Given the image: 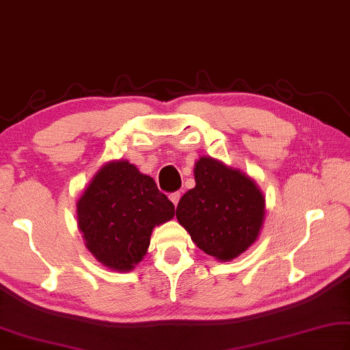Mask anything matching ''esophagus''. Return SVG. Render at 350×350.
Segmentation results:
<instances>
[{
	"label": "esophagus",
	"instance_id": "1",
	"mask_svg": "<svg viewBox=\"0 0 350 350\" xmlns=\"http://www.w3.org/2000/svg\"><path fill=\"white\" fill-rule=\"evenodd\" d=\"M169 198H170L172 203H174V204L176 206V204H178L180 198H181V193H180V192H174V193H170V195H169Z\"/></svg>",
	"mask_w": 350,
	"mask_h": 350
}]
</instances>
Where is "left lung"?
Wrapping results in <instances>:
<instances>
[{"label": "left lung", "instance_id": "1", "mask_svg": "<svg viewBox=\"0 0 350 350\" xmlns=\"http://www.w3.org/2000/svg\"><path fill=\"white\" fill-rule=\"evenodd\" d=\"M195 187L176 206L192 241L219 261H230L256 241L265 221V197L252 178L212 157L195 163Z\"/></svg>", "mask_w": 350, "mask_h": 350}]
</instances>
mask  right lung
I'll use <instances>...</instances> for the list:
<instances>
[{
    "instance_id": "1",
    "label": "right lung",
    "mask_w": 350,
    "mask_h": 350,
    "mask_svg": "<svg viewBox=\"0 0 350 350\" xmlns=\"http://www.w3.org/2000/svg\"><path fill=\"white\" fill-rule=\"evenodd\" d=\"M85 247L109 269L129 272L144 258L155 226L175 215V206L149 175L124 159L96 172L77 203Z\"/></svg>"
}]
</instances>
